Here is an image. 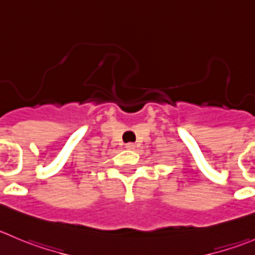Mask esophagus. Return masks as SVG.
Masks as SVG:
<instances>
[{
  "mask_svg": "<svg viewBox=\"0 0 255 255\" xmlns=\"http://www.w3.org/2000/svg\"><path fill=\"white\" fill-rule=\"evenodd\" d=\"M134 147L135 145L133 144V143H127V144H126V148H127V149H134Z\"/></svg>",
  "mask_w": 255,
  "mask_h": 255,
  "instance_id": "esophagus-1",
  "label": "esophagus"
}]
</instances>
